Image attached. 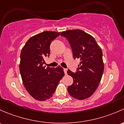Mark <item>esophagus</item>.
I'll use <instances>...</instances> for the list:
<instances>
[{"label": "esophagus", "mask_w": 124, "mask_h": 124, "mask_svg": "<svg viewBox=\"0 0 124 124\" xmlns=\"http://www.w3.org/2000/svg\"><path fill=\"white\" fill-rule=\"evenodd\" d=\"M64 71L65 75H67V69H64Z\"/></svg>", "instance_id": "esophagus-1"}]
</instances>
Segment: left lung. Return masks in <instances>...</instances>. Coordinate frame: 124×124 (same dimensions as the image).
Instances as JSON below:
<instances>
[{
  "label": "left lung",
  "instance_id": "1",
  "mask_svg": "<svg viewBox=\"0 0 124 124\" xmlns=\"http://www.w3.org/2000/svg\"><path fill=\"white\" fill-rule=\"evenodd\" d=\"M70 43L74 59L79 58L76 72L67 70L73 79V83L67 88L72 97L84 100L91 96L97 88L104 71L103 53L101 48L90 34L81 30L62 31Z\"/></svg>",
  "mask_w": 124,
  "mask_h": 124
}]
</instances>
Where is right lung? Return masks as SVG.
I'll list each match as a JSON object with an SVG mask.
<instances>
[{"label": "right lung", "instance_id": "obj_1", "mask_svg": "<svg viewBox=\"0 0 124 124\" xmlns=\"http://www.w3.org/2000/svg\"><path fill=\"white\" fill-rule=\"evenodd\" d=\"M60 34L55 31H43L30 38L21 50L20 71L23 82L28 93L37 100L52 97L64 75L61 66H43L44 58L49 56L51 43Z\"/></svg>", "mask_w": 124, "mask_h": 124}]
</instances>
